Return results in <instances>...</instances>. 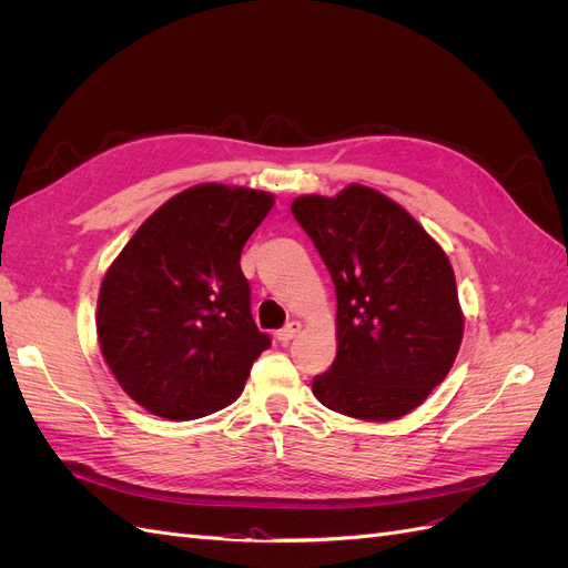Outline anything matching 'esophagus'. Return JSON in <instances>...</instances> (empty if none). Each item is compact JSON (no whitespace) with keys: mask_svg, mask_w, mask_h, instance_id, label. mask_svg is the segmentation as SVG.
<instances>
[{"mask_svg":"<svg viewBox=\"0 0 568 568\" xmlns=\"http://www.w3.org/2000/svg\"><path fill=\"white\" fill-rule=\"evenodd\" d=\"M301 332V322H288L286 326H282V329L277 332V341L280 343H288L291 338H296Z\"/></svg>","mask_w":568,"mask_h":568,"instance_id":"34e87169","label":"esophagus"}]
</instances>
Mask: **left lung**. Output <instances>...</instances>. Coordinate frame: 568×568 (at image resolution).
Instances as JSON below:
<instances>
[{
  "instance_id": "8db88e82",
  "label": "left lung",
  "mask_w": 568,
  "mask_h": 568,
  "mask_svg": "<svg viewBox=\"0 0 568 568\" xmlns=\"http://www.w3.org/2000/svg\"><path fill=\"white\" fill-rule=\"evenodd\" d=\"M291 213L336 286V357L315 398L365 422L419 407L448 376L464 334L448 255L400 203L365 184L305 194Z\"/></svg>"
}]
</instances>
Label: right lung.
<instances>
[{
  "label": "right lung",
  "mask_w": 568,
  "mask_h": 568,
  "mask_svg": "<svg viewBox=\"0 0 568 568\" xmlns=\"http://www.w3.org/2000/svg\"><path fill=\"white\" fill-rule=\"evenodd\" d=\"M272 205L261 189L189 186L142 222L106 270L97 301L101 355L151 415L189 422L232 405L270 348L239 261Z\"/></svg>",
  "instance_id": "1"
}]
</instances>
